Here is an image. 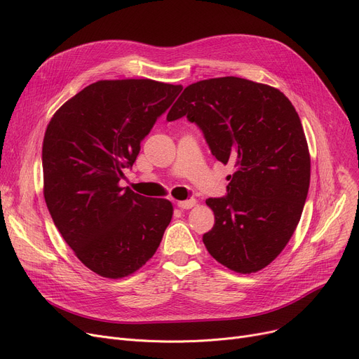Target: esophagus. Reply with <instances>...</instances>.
<instances>
[{
  "label": "esophagus",
  "mask_w": 359,
  "mask_h": 359,
  "mask_svg": "<svg viewBox=\"0 0 359 359\" xmlns=\"http://www.w3.org/2000/svg\"><path fill=\"white\" fill-rule=\"evenodd\" d=\"M195 205H196L195 199H187V201H179L177 202V206L180 210H191V208H194Z\"/></svg>",
  "instance_id": "1"
}]
</instances>
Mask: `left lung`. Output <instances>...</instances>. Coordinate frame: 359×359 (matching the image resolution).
<instances>
[{"label": "left lung", "mask_w": 359, "mask_h": 359, "mask_svg": "<svg viewBox=\"0 0 359 359\" xmlns=\"http://www.w3.org/2000/svg\"><path fill=\"white\" fill-rule=\"evenodd\" d=\"M187 116L212 154L233 164L227 196L210 198L215 224L203 244L221 265L255 273L285 249L304 208L310 153L299 116L284 93L238 77L187 86L167 121Z\"/></svg>", "instance_id": "1"}]
</instances>
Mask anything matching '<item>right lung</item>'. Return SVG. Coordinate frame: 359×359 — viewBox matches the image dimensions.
<instances>
[{
	"label": "right lung",
	"instance_id": "1",
	"mask_svg": "<svg viewBox=\"0 0 359 359\" xmlns=\"http://www.w3.org/2000/svg\"><path fill=\"white\" fill-rule=\"evenodd\" d=\"M182 86L148 79L100 80L55 111L42 145L43 196L56 229L83 265L129 276L157 252L173 205L122 187L141 141Z\"/></svg>",
	"mask_w": 359,
	"mask_h": 359
}]
</instances>
